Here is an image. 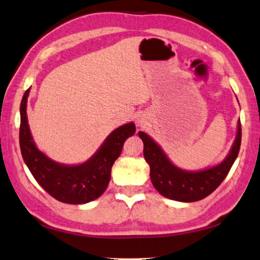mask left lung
Masks as SVG:
<instances>
[{
  "label": "left lung",
  "instance_id": "8db88e82",
  "mask_svg": "<svg viewBox=\"0 0 260 260\" xmlns=\"http://www.w3.org/2000/svg\"><path fill=\"white\" fill-rule=\"evenodd\" d=\"M138 134L144 142V156L151 168L149 177L153 186L161 196L181 203L206 198L221 184L238 156L241 142V126L238 121L235 141L221 162L204 170L187 171L175 166L158 142L147 133L140 131Z\"/></svg>",
  "mask_w": 260,
  "mask_h": 260
}]
</instances>
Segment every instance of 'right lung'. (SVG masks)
<instances>
[{
    "instance_id": "add662e5",
    "label": "right lung",
    "mask_w": 260,
    "mask_h": 260,
    "mask_svg": "<svg viewBox=\"0 0 260 260\" xmlns=\"http://www.w3.org/2000/svg\"><path fill=\"white\" fill-rule=\"evenodd\" d=\"M29 93L30 88L25 90L20 106V147L22 158L32 177L58 202L80 205L98 199L107 188L112 166L121 154L123 144L135 133L134 122L125 123L111 132L85 162L61 164L40 151L32 139L27 116Z\"/></svg>"
}]
</instances>
